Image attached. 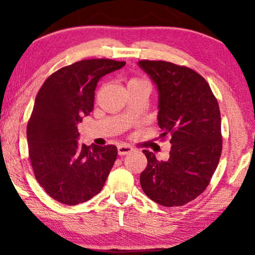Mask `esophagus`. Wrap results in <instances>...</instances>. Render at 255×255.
<instances>
[{
    "instance_id": "obj_1",
    "label": "esophagus",
    "mask_w": 255,
    "mask_h": 255,
    "mask_svg": "<svg viewBox=\"0 0 255 255\" xmlns=\"http://www.w3.org/2000/svg\"><path fill=\"white\" fill-rule=\"evenodd\" d=\"M133 150V148L131 146L126 145V144H122L118 146V154L120 156H124V155H127V154H130Z\"/></svg>"
}]
</instances>
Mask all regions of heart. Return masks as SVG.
<instances>
[{
  "label": "heart",
  "mask_w": 255,
  "mask_h": 255,
  "mask_svg": "<svg viewBox=\"0 0 255 255\" xmlns=\"http://www.w3.org/2000/svg\"><path fill=\"white\" fill-rule=\"evenodd\" d=\"M143 82H146V81L143 80V79H139V77H131V79L128 81V85L137 84V83H143Z\"/></svg>",
  "instance_id": "1"
}]
</instances>
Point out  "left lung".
I'll return each instance as SVG.
<instances>
[{"label": "left lung", "mask_w": 255, "mask_h": 255, "mask_svg": "<svg viewBox=\"0 0 255 255\" xmlns=\"http://www.w3.org/2000/svg\"><path fill=\"white\" fill-rule=\"evenodd\" d=\"M158 90V126L171 136L167 161L144 149L147 166L140 173L145 195L158 205L179 207L208 187L223 148L217 99L200 74L163 60H139Z\"/></svg>", "instance_id": "obj_1"}]
</instances>
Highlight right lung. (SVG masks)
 <instances>
[{
    "mask_svg": "<svg viewBox=\"0 0 255 255\" xmlns=\"http://www.w3.org/2000/svg\"><path fill=\"white\" fill-rule=\"evenodd\" d=\"M107 58L83 59L53 73L38 92L27 126L34 176L58 202L75 206L97 196L117 158L115 145H80L79 124L93 110L99 80L125 66Z\"/></svg>",
    "mask_w": 255,
    "mask_h": 255,
    "instance_id": "1",
    "label": "right lung"
}]
</instances>
